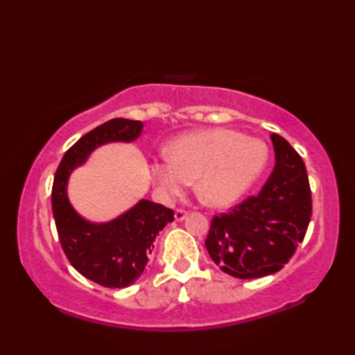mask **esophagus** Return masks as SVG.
I'll use <instances>...</instances> for the list:
<instances>
[{"instance_id": "esophagus-1", "label": "esophagus", "mask_w": 355, "mask_h": 355, "mask_svg": "<svg viewBox=\"0 0 355 355\" xmlns=\"http://www.w3.org/2000/svg\"><path fill=\"white\" fill-rule=\"evenodd\" d=\"M187 216V212L183 209H177L175 214H173V218H175V221H183L184 218Z\"/></svg>"}]
</instances>
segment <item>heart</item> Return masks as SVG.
I'll return each instance as SVG.
<instances>
[{
	"mask_svg": "<svg viewBox=\"0 0 355 355\" xmlns=\"http://www.w3.org/2000/svg\"><path fill=\"white\" fill-rule=\"evenodd\" d=\"M166 160L150 164V175L163 198L182 193L191 180L210 207H227L252 189L268 162L262 140L227 128L192 131L171 140Z\"/></svg>",
	"mask_w": 355,
	"mask_h": 355,
	"instance_id": "b5f03b06",
	"label": "heart"
}]
</instances>
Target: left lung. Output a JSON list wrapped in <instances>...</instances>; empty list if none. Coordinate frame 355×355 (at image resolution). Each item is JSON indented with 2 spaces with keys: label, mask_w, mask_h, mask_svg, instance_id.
I'll use <instances>...</instances> for the list:
<instances>
[{
  "label": "left lung",
  "mask_w": 355,
  "mask_h": 355,
  "mask_svg": "<svg viewBox=\"0 0 355 355\" xmlns=\"http://www.w3.org/2000/svg\"><path fill=\"white\" fill-rule=\"evenodd\" d=\"M276 163L258 195L245 198L210 224V258L233 277L254 279L284 268L302 243L311 218L305 163L284 137L271 134Z\"/></svg>",
  "instance_id": "8db88e82"
}]
</instances>
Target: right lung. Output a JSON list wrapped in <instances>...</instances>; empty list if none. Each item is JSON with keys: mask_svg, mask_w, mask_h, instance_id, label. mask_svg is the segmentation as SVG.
Listing matches in <instances>:
<instances>
[{"mask_svg": "<svg viewBox=\"0 0 355 355\" xmlns=\"http://www.w3.org/2000/svg\"><path fill=\"white\" fill-rule=\"evenodd\" d=\"M143 130L140 120L112 119L74 143L59 163L51 189V207L59 241L79 273L107 288H125L143 273L158 232L173 221V210L149 200L110 223H89L70 205L67 182L93 150L110 141H134Z\"/></svg>", "mask_w": 355, "mask_h": 355, "instance_id": "right-lung-1", "label": "right lung"}]
</instances>
